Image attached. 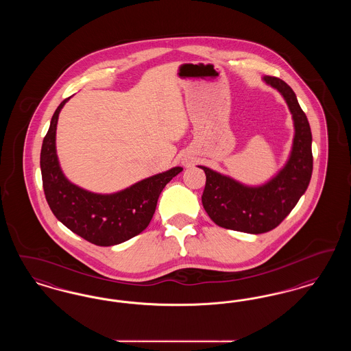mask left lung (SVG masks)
<instances>
[{
  "label": "left lung",
  "instance_id": "obj_1",
  "mask_svg": "<svg viewBox=\"0 0 351 351\" xmlns=\"http://www.w3.org/2000/svg\"><path fill=\"white\" fill-rule=\"evenodd\" d=\"M262 80L283 97L293 121V141L288 159L271 179L249 185L212 168L199 166L206 175L202 205L215 223L225 229L261 234L275 229L305 193L313 169L312 132L292 88L283 80Z\"/></svg>",
  "mask_w": 351,
  "mask_h": 351
}]
</instances>
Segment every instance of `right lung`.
<instances>
[{
  "label": "right lung",
  "instance_id": "right-lung-1",
  "mask_svg": "<svg viewBox=\"0 0 351 351\" xmlns=\"http://www.w3.org/2000/svg\"><path fill=\"white\" fill-rule=\"evenodd\" d=\"M71 97L55 110L42 143L40 171L46 200L53 216L71 232L97 246H114L149 226L159 195L183 168L172 167L114 193L90 192L69 182L56 154V126L60 110Z\"/></svg>",
  "mask_w": 351,
  "mask_h": 351
}]
</instances>
